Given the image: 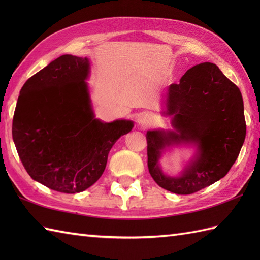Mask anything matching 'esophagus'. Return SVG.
Listing matches in <instances>:
<instances>
[{
	"label": "esophagus",
	"mask_w": 260,
	"mask_h": 260,
	"mask_svg": "<svg viewBox=\"0 0 260 260\" xmlns=\"http://www.w3.org/2000/svg\"><path fill=\"white\" fill-rule=\"evenodd\" d=\"M150 121H151V118H150V116L148 115H141L140 117H139V119H137V123H139L141 126H143V127H145V126H147L148 124H150Z\"/></svg>",
	"instance_id": "34e87169"
}]
</instances>
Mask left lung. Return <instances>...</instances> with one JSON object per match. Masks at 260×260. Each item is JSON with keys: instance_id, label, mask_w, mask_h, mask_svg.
Returning <instances> with one entry per match:
<instances>
[{"instance_id": "8db88e82", "label": "left lung", "mask_w": 260, "mask_h": 260, "mask_svg": "<svg viewBox=\"0 0 260 260\" xmlns=\"http://www.w3.org/2000/svg\"><path fill=\"white\" fill-rule=\"evenodd\" d=\"M167 113L176 132L148 131L147 167L153 180L176 194H192L229 172L246 137L241 92L211 62L197 64L172 84L167 96ZM194 141L201 154L180 178L164 176L158 157L165 146Z\"/></svg>"}]
</instances>
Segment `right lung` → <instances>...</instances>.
Returning <instances> with one entry per match:
<instances>
[{
	"label": "right lung",
	"mask_w": 260,
	"mask_h": 260,
	"mask_svg": "<svg viewBox=\"0 0 260 260\" xmlns=\"http://www.w3.org/2000/svg\"><path fill=\"white\" fill-rule=\"evenodd\" d=\"M88 73L87 58L64 54L53 60L25 81L13 116L12 137L27 174L68 194L101 178L110 148L134 126L93 118Z\"/></svg>",
	"instance_id": "obj_1"
}]
</instances>
